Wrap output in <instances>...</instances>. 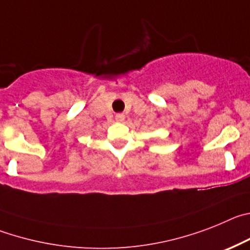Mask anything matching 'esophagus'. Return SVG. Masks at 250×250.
<instances>
[{
    "label": "esophagus",
    "instance_id": "1",
    "mask_svg": "<svg viewBox=\"0 0 250 250\" xmlns=\"http://www.w3.org/2000/svg\"><path fill=\"white\" fill-rule=\"evenodd\" d=\"M125 116L123 113L116 114V121H117V122H123V121H125Z\"/></svg>",
    "mask_w": 250,
    "mask_h": 250
}]
</instances>
